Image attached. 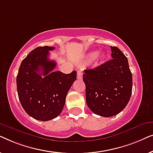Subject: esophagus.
I'll return each mask as SVG.
<instances>
[{"mask_svg":"<svg viewBox=\"0 0 153 153\" xmlns=\"http://www.w3.org/2000/svg\"><path fill=\"white\" fill-rule=\"evenodd\" d=\"M82 76H83V72H81V70H79L77 72V79H79V80H81V79H82Z\"/></svg>","mask_w":153,"mask_h":153,"instance_id":"1","label":"esophagus"}]
</instances>
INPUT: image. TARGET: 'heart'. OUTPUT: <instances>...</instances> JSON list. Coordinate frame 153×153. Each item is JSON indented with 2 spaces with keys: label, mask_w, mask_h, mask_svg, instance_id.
<instances>
[{
  "label": "heart",
  "mask_w": 153,
  "mask_h": 153,
  "mask_svg": "<svg viewBox=\"0 0 153 153\" xmlns=\"http://www.w3.org/2000/svg\"><path fill=\"white\" fill-rule=\"evenodd\" d=\"M94 57H95V60H97V62H100V61H102V60L106 58V55L103 53L97 54V53H96L95 51H93L91 52V53H89L88 55L89 58H93Z\"/></svg>",
  "instance_id": "heart-1"
}]
</instances>
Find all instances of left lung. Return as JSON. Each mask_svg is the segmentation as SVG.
Returning a JSON list of instances; mask_svg holds the SVG:
<instances>
[{
	"label": "left lung",
	"mask_w": 153,
	"mask_h": 153,
	"mask_svg": "<svg viewBox=\"0 0 153 153\" xmlns=\"http://www.w3.org/2000/svg\"><path fill=\"white\" fill-rule=\"evenodd\" d=\"M113 59L92 70H85V100L93 113L116 116L125 108L132 91V75L128 60L116 47H111Z\"/></svg>",
	"instance_id": "1"
}]
</instances>
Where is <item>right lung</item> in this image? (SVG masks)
I'll return each instance as SVG.
<instances>
[{
	"label": "right lung",
	"mask_w": 153,
	"mask_h": 153,
	"mask_svg": "<svg viewBox=\"0 0 153 153\" xmlns=\"http://www.w3.org/2000/svg\"><path fill=\"white\" fill-rule=\"evenodd\" d=\"M53 47L35 48L22 60L16 76L19 101L27 114L38 120L47 121L59 116L67 94L76 79V72H53L56 66L48 56Z\"/></svg>",
	"instance_id": "1"
}]
</instances>
